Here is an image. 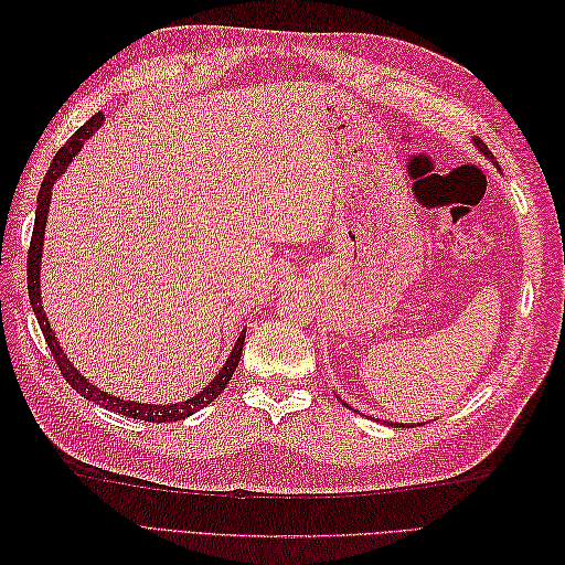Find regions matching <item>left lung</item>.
<instances>
[{
    "mask_svg": "<svg viewBox=\"0 0 565 565\" xmlns=\"http://www.w3.org/2000/svg\"><path fill=\"white\" fill-rule=\"evenodd\" d=\"M473 146H476V148H478V150H481V152H483V156H486V158H490V160H492V152H490V150H488V146H486V143H483V141H481V139H473ZM391 426H396V424H391ZM401 426H403V429H405V426H407V424H401ZM407 429H409V426H407Z\"/></svg>",
    "mask_w": 565,
    "mask_h": 565,
    "instance_id": "obj_1",
    "label": "left lung"
}]
</instances>
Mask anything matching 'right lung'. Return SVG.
Returning a JSON list of instances; mask_svg holds the SVG:
<instances>
[{
    "instance_id": "1",
    "label": "right lung",
    "mask_w": 565,
    "mask_h": 565,
    "mask_svg": "<svg viewBox=\"0 0 565 565\" xmlns=\"http://www.w3.org/2000/svg\"><path fill=\"white\" fill-rule=\"evenodd\" d=\"M106 115L104 113H96L87 125H82L73 136L71 141H65V146L54 156V162L49 164V172L40 185V195H38V210H35V228H32V241H30V249H28V297L32 303V311L38 316V322L42 328V334L46 339V347L54 353V361L61 370V374L65 377V382L71 384L79 396H84L87 401L113 409V413H119L125 417H134V419H143V422H179L191 417L198 409L207 407L216 396H221V391L226 388V384L231 382L233 372L241 363V355H243V344H245V330L237 337L235 347L228 355V361L224 363V367L218 370L216 377L204 386L200 393H195L193 398L181 401V403H169V405H150V403H136V401H122L113 396V393L100 391L98 386H94L92 382L84 380V374H79L75 370V365L71 363V358H67L58 344L56 334L51 332V324L49 318L42 309V297H40V268H42V247H44V228H46V214H49V204H51V188H54L56 179H61V174H65L67 164L73 162V158L82 150L84 141L89 139L98 131V127L104 125Z\"/></svg>"
}]
</instances>
